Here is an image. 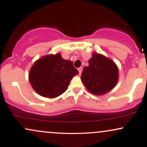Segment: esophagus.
<instances>
[{
	"mask_svg": "<svg viewBox=\"0 0 147 147\" xmlns=\"http://www.w3.org/2000/svg\"><path fill=\"white\" fill-rule=\"evenodd\" d=\"M82 70H83V68H82V67H80V68H78V71L79 72V74H82Z\"/></svg>",
	"mask_w": 147,
	"mask_h": 147,
	"instance_id": "obj_1",
	"label": "esophagus"
}]
</instances>
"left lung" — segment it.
<instances>
[{
    "label": "left lung",
    "mask_w": 147,
    "mask_h": 147,
    "mask_svg": "<svg viewBox=\"0 0 147 147\" xmlns=\"http://www.w3.org/2000/svg\"><path fill=\"white\" fill-rule=\"evenodd\" d=\"M88 63V66L84 68L81 79L89 92L102 95L115 87L119 79V70L113 61L94 52Z\"/></svg>",
    "instance_id": "1"
}]
</instances>
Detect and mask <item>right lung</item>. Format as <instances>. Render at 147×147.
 <instances>
[{
  "instance_id": "right-lung-1",
  "label": "right lung",
  "mask_w": 147,
  "mask_h": 147,
  "mask_svg": "<svg viewBox=\"0 0 147 147\" xmlns=\"http://www.w3.org/2000/svg\"><path fill=\"white\" fill-rule=\"evenodd\" d=\"M78 74L71 61L63 59L60 53L51 54L34 62L29 72V82L42 97L55 98L67 90L70 80Z\"/></svg>"
}]
</instances>
